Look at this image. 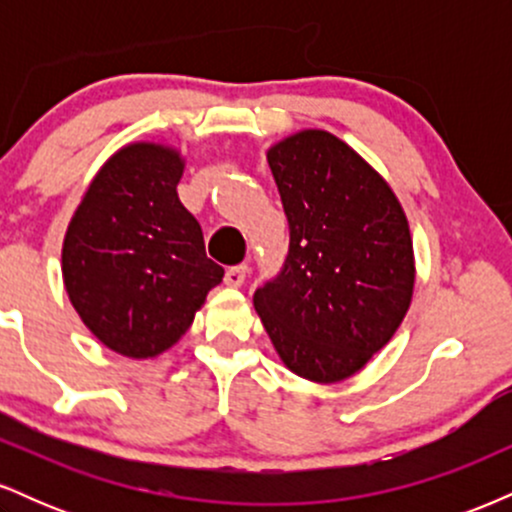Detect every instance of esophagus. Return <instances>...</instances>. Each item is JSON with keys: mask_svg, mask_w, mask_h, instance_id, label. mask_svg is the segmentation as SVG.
<instances>
[{"mask_svg": "<svg viewBox=\"0 0 512 512\" xmlns=\"http://www.w3.org/2000/svg\"><path fill=\"white\" fill-rule=\"evenodd\" d=\"M245 276H248V267H245V264H236V267L226 269V276H223V281H226L228 286H243Z\"/></svg>", "mask_w": 512, "mask_h": 512, "instance_id": "esophagus-1", "label": "esophagus"}]
</instances>
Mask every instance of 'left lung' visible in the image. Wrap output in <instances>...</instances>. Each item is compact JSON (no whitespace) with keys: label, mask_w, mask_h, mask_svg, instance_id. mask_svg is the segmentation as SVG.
Segmentation results:
<instances>
[{"label":"left lung","mask_w":512,"mask_h":512,"mask_svg":"<svg viewBox=\"0 0 512 512\" xmlns=\"http://www.w3.org/2000/svg\"><path fill=\"white\" fill-rule=\"evenodd\" d=\"M267 161L291 240L252 303L286 368L339 383L407 315L416 272L407 216L380 173L325 129L281 139Z\"/></svg>","instance_id":"obj_1"}]
</instances>
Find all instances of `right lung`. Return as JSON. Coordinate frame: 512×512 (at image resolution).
<instances>
[{"mask_svg": "<svg viewBox=\"0 0 512 512\" xmlns=\"http://www.w3.org/2000/svg\"><path fill=\"white\" fill-rule=\"evenodd\" d=\"M182 170L173 146H122L91 180L64 236L69 301L93 337L122 356L170 349L223 279L178 197Z\"/></svg>", "mask_w": 512, "mask_h": 512, "instance_id": "add662e5", "label": "right lung"}]
</instances>
